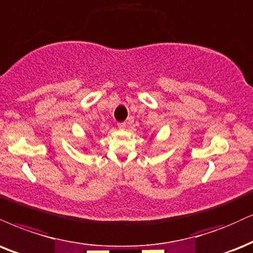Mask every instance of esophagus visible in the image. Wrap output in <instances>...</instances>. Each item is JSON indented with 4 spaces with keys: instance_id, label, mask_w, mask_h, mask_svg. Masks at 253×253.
Returning a JSON list of instances; mask_svg holds the SVG:
<instances>
[{
    "instance_id": "obj_1",
    "label": "esophagus",
    "mask_w": 253,
    "mask_h": 253,
    "mask_svg": "<svg viewBox=\"0 0 253 253\" xmlns=\"http://www.w3.org/2000/svg\"><path fill=\"white\" fill-rule=\"evenodd\" d=\"M118 127H119V128H120V129H124L125 127H126V123H119V124H118Z\"/></svg>"
}]
</instances>
